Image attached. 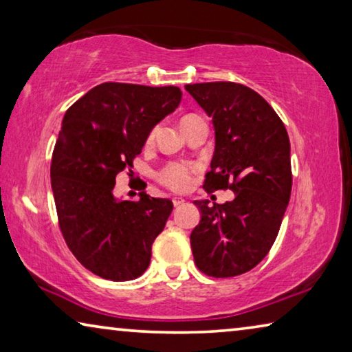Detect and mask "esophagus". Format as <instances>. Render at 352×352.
I'll return each instance as SVG.
<instances>
[{
	"instance_id": "1",
	"label": "esophagus",
	"mask_w": 352,
	"mask_h": 352,
	"mask_svg": "<svg viewBox=\"0 0 352 352\" xmlns=\"http://www.w3.org/2000/svg\"><path fill=\"white\" fill-rule=\"evenodd\" d=\"M172 204H174L175 208H178V206L184 205V200L183 199H174V200H172Z\"/></svg>"
}]
</instances>
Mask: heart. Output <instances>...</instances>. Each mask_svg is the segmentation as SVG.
Wrapping results in <instances>:
<instances>
[{
    "mask_svg": "<svg viewBox=\"0 0 352 352\" xmlns=\"http://www.w3.org/2000/svg\"><path fill=\"white\" fill-rule=\"evenodd\" d=\"M194 116V115H186L182 121ZM155 133H157V129H152L151 133L147 135V142H151L155 138ZM197 172V166L192 163H168L163 169H160L157 174L158 182L163 184L164 188H168L174 192H184V190L190 189L194 183V175Z\"/></svg>",
    "mask_w": 352,
    "mask_h": 352,
    "instance_id": "b5f03b06",
    "label": "heart"
}]
</instances>
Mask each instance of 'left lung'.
I'll list each match as a JSON object with an SVG mask.
<instances>
[{"mask_svg": "<svg viewBox=\"0 0 352 352\" xmlns=\"http://www.w3.org/2000/svg\"><path fill=\"white\" fill-rule=\"evenodd\" d=\"M186 91L216 130V151L204 188L231 189L223 205L195 201L200 223L190 233L197 269L212 278H233L265 258L281 228L292 190L290 141L270 104L242 83L206 82Z\"/></svg>", "mask_w": 352, "mask_h": 352, "instance_id": "obj_1", "label": "left lung"}]
</instances>
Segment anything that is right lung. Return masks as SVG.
I'll return each instance as SVG.
<instances>
[{"instance_id": "right-lung-1", "label": "right lung", "mask_w": 352, "mask_h": 352, "mask_svg": "<svg viewBox=\"0 0 352 352\" xmlns=\"http://www.w3.org/2000/svg\"><path fill=\"white\" fill-rule=\"evenodd\" d=\"M182 100L178 87L105 82L65 113L51 162L58 226L71 253L104 279L130 281L151 264L152 243L172 201L141 188L140 200L113 195L116 175L133 168L147 135Z\"/></svg>"}]
</instances>
